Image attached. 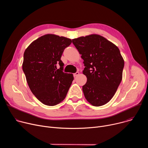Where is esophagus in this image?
Segmentation results:
<instances>
[{
    "instance_id": "obj_1",
    "label": "esophagus",
    "mask_w": 148,
    "mask_h": 148,
    "mask_svg": "<svg viewBox=\"0 0 148 148\" xmlns=\"http://www.w3.org/2000/svg\"><path fill=\"white\" fill-rule=\"evenodd\" d=\"M79 74V72H76L75 73H74V77H75L78 76Z\"/></svg>"
}]
</instances>
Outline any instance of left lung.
<instances>
[{
    "instance_id": "left-lung-1",
    "label": "left lung",
    "mask_w": 148,
    "mask_h": 148,
    "mask_svg": "<svg viewBox=\"0 0 148 148\" xmlns=\"http://www.w3.org/2000/svg\"><path fill=\"white\" fill-rule=\"evenodd\" d=\"M84 60L82 73L87 81L82 86L87 101L95 107L108 103L122 79L124 60L118 47L96 34L72 40Z\"/></svg>"
}]
</instances>
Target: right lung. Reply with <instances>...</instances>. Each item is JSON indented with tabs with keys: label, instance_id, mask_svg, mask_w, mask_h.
<instances>
[{
	"label": "right lung",
	"instance_id": "1",
	"mask_svg": "<svg viewBox=\"0 0 148 148\" xmlns=\"http://www.w3.org/2000/svg\"><path fill=\"white\" fill-rule=\"evenodd\" d=\"M71 42L70 38L48 34L33 41L25 51L22 69L29 87L35 97L48 106L65 99L74 79L73 74L62 71L64 64L61 60L64 50Z\"/></svg>",
	"mask_w": 148,
	"mask_h": 148
}]
</instances>
